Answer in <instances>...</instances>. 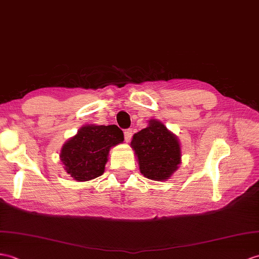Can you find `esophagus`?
Instances as JSON below:
<instances>
[{
	"instance_id": "1",
	"label": "esophagus",
	"mask_w": 259,
	"mask_h": 259,
	"mask_svg": "<svg viewBox=\"0 0 259 259\" xmlns=\"http://www.w3.org/2000/svg\"><path fill=\"white\" fill-rule=\"evenodd\" d=\"M123 134H124V140L129 142L130 139H131V137H132V129H125Z\"/></svg>"
}]
</instances>
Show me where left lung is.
<instances>
[{"label": "left lung", "instance_id": "left-lung-1", "mask_svg": "<svg viewBox=\"0 0 259 259\" xmlns=\"http://www.w3.org/2000/svg\"><path fill=\"white\" fill-rule=\"evenodd\" d=\"M131 148L139 162L140 172L153 181H165L181 163L178 137L159 120L151 119L147 128L135 134Z\"/></svg>", "mask_w": 259, "mask_h": 259}]
</instances>
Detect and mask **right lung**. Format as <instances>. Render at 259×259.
<instances>
[{"mask_svg":"<svg viewBox=\"0 0 259 259\" xmlns=\"http://www.w3.org/2000/svg\"><path fill=\"white\" fill-rule=\"evenodd\" d=\"M122 142L123 132L115 124H86L64 144L59 158L74 180L90 181L102 176L110 148Z\"/></svg>","mask_w":259,"mask_h":259,"instance_id":"obj_1","label":"right lung"}]
</instances>
